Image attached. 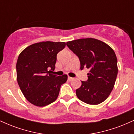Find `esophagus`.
<instances>
[{
    "label": "esophagus",
    "instance_id": "1",
    "mask_svg": "<svg viewBox=\"0 0 134 134\" xmlns=\"http://www.w3.org/2000/svg\"><path fill=\"white\" fill-rule=\"evenodd\" d=\"M74 79V78H72V77H68V80L69 81H72V80H73Z\"/></svg>",
    "mask_w": 134,
    "mask_h": 134
}]
</instances>
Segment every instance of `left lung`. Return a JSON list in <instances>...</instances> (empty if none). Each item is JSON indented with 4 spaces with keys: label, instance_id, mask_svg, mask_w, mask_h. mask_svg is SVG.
Masks as SVG:
<instances>
[{
    "label": "left lung",
    "instance_id": "left-lung-1",
    "mask_svg": "<svg viewBox=\"0 0 134 134\" xmlns=\"http://www.w3.org/2000/svg\"><path fill=\"white\" fill-rule=\"evenodd\" d=\"M79 58L81 69L87 68V81L76 90L81 101L89 104H100L110 96L118 74L117 58L108 44L94 38H82L67 42Z\"/></svg>",
    "mask_w": 134,
    "mask_h": 134
}]
</instances>
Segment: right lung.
Returning a JSON list of instances; mask_svg holds the SVG:
<instances>
[{
    "label": "right lung",
    "mask_w": 134,
    "mask_h": 134,
    "mask_svg": "<svg viewBox=\"0 0 134 134\" xmlns=\"http://www.w3.org/2000/svg\"><path fill=\"white\" fill-rule=\"evenodd\" d=\"M65 44L53 41L36 43L18 57L17 81L23 95L34 105L43 107L54 102L61 85L67 81L66 74L57 76L51 73L55 70L57 55Z\"/></svg>",
    "instance_id": "right-lung-1"
}]
</instances>
